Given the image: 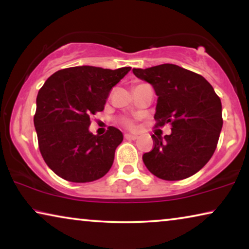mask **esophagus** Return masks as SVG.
Instances as JSON below:
<instances>
[{
  "mask_svg": "<svg viewBox=\"0 0 249 249\" xmlns=\"http://www.w3.org/2000/svg\"><path fill=\"white\" fill-rule=\"evenodd\" d=\"M124 138H125L126 140H135V139H138V135H135V134H128V133H126V134L124 135Z\"/></svg>",
  "mask_w": 249,
  "mask_h": 249,
  "instance_id": "1",
  "label": "esophagus"
}]
</instances>
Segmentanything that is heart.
Listing matches in <instances>:
<instances>
[{
    "mask_svg": "<svg viewBox=\"0 0 249 249\" xmlns=\"http://www.w3.org/2000/svg\"><path fill=\"white\" fill-rule=\"evenodd\" d=\"M122 124L126 126V127H128V128L134 127V123H133V121H131V120H123V121H122Z\"/></svg>",
    "mask_w": 249,
    "mask_h": 249,
    "instance_id": "1",
    "label": "heart"
}]
</instances>
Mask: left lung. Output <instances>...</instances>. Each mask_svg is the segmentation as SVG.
<instances>
[{
	"label": "left lung",
	"mask_w": 249,
	"mask_h": 249,
	"mask_svg": "<svg viewBox=\"0 0 249 249\" xmlns=\"http://www.w3.org/2000/svg\"><path fill=\"white\" fill-rule=\"evenodd\" d=\"M158 96L156 127L171 124V134L155 136L142 159L150 173L180 180L197 173L211 159L222 128L221 100L202 75L175 64L133 69Z\"/></svg>",
	"instance_id": "1"
}]
</instances>
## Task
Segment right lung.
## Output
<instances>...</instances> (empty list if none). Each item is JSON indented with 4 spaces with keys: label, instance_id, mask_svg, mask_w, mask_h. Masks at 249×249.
<instances>
[{
    "label": "right lung",
    "instance_id": "obj_1",
    "mask_svg": "<svg viewBox=\"0 0 249 249\" xmlns=\"http://www.w3.org/2000/svg\"><path fill=\"white\" fill-rule=\"evenodd\" d=\"M129 70L74 66L55 72L41 87L34 124L41 156L57 176L88 183L109 171L123 133L109 126L104 135H93L90 116L104 110L111 88Z\"/></svg>",
    "mask_w": 249,
    "mask_h": 249
}]
</instances>
